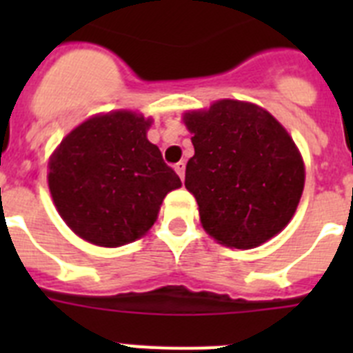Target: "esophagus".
Returning <instances> with one entry per match:
<instances>
[{"instance_id":"34e87169","label":"esophagus","mask_w":353,"mask_h":353,"mask_svg":"<svg viewBox=\"0 0 353 353\" xmlns=\"http://www.w3.org/2000/svg\"><path fill=\"white\" fill-rule=\"evenodd\" d=\"M174 171H176V173H179L180 179L183 180V176H185V162L180 161L179 164H174Z\"/></svg>"}]
</instances>
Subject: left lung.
Segmentation results:
<instances>
[{
  "label": "left lung",
  "mask_w": 353,
  "mask_h": 353,
  "mask_svg": "<svg viewBox=\"0 0 353 353\" xmlns=\"http://www.w3.org/2000/svg\"><path fill=\"white\" fill-rule=\"evenodd\" d=\"M194 155L185 187L205 232L219 244L252 249L290 223L304 189V162L285 127L251 102L217 101L189 111Z\"/></svg>",
  "instance_id": "1"
}]
</instances>
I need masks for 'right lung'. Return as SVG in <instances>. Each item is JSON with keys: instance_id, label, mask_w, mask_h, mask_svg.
<instances>
[{"instance_id": "add662e5", "label": "right lung", "mask_w": 353, "mask_h": 353, "mask_svg": "<svg viewBox=\"0 0 353 353\" xmlns=\"http://www.w3.org/2000/svg\"><path fill=\"white\" fill-rule=\"evenodd\" d=\"M152 120L132 111L88 118L49 159V191L61 219L90 244L118 248L154 226L162 199L182 187L146 139Z\"/></svg>"}]
</instances>
